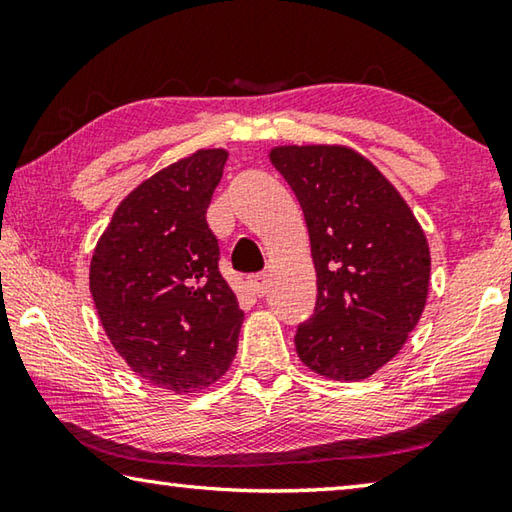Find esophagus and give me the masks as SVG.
I'll return each mask as SVG.
<instances>
[{
  "label": "esophagus",
  "mask_w": 512,
  "mask_h": 512,
  "mask_svg": "<svg viewBox=\"0 0 512 512\" xmlns=\"http://www.w3.org/2000/svg\"><path fill=\"white\" fill-rule=\"evenodd\" d=\"M248 284H250V287H253V291L257 293V296L262 298V296H266V291H268V275L266 273L250 275L248 277Z\"/></svg>",
  "instance_id": "obj_1"
}]
</instances>
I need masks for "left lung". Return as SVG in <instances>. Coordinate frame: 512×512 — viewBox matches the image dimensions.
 <instances>
[{
	"label": "left lung",
	"instance_id": "left-lung-1",
	"mask_svg": "<svg viewBox=\"0 0 512 512\" xmlns=\"http://www.w3.org/2000/svg\"><path fill=\"white\" fill-rule=\"evenodd\" d=\"M268 158L302 207L316 268L298 357L327 379H368L402 350L427 305L424 230L391 180L348 146H275Z\"/></svg>",
	"mask_w": 512,
	"mask_h": 512
}]
</instances>
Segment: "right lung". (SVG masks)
Returning <instances> with one entry per match:
<instances>
[{
  "mask_svg": "<svg viewBox=\"0 0 512 512\" xmlns=\"http://www.w3.org/2000/svg\"><path fill=\"white\" fill-rule=\"evenodd\" d=\"M225 160V149H198L146 178L119 203L90 262L112 348L135 375L178 395L223 377L244 323L205 221Z\"/></svg>",
  "mask_w": 512,
  "mask_h": 512,
  "instance_id": "obj_1",
  "label": "right lung"
}]
</instances>
